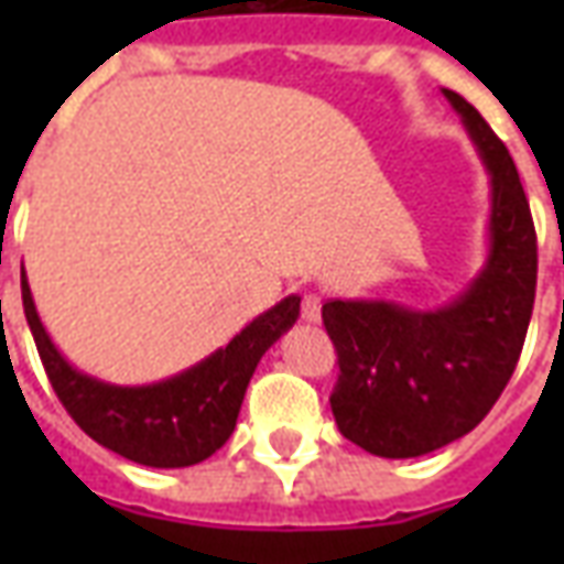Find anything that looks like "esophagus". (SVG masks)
I'll return each instance as SVG.
<instances>
[{"label": "esophagus", "mask_w": 564, "mask_h": 564, "mask_svg": "<svg viewBox=\"0 0 564 564\" xmlns=\"http://www.w3.org/2000/svg\"><path fill=\"white\" fill-rule=\"evenodd\" d=\"M319 317H323V302H319L317 293H307L305 299H302V319H307V323H319Z\"/></svg>", "instance_id": "obj_1"}]
</instances>
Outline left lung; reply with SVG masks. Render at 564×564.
<instances>
[{
  "instance_id": "1",
  "label": "left lung",
  "mask_w": 564,
  "mask_h": 564,
  "mask_svg": "<svg viewBox=\"0 0 564 564\" xmlns=\"http://www.w3.org/2000/svg\"><path fill=\"white\" fill-rule=\"evenodd\" d=\"M492 174L489 257L449 305H323L338 354L332 414L347 441L383 459H411L468 435L520 362L538 283V238L505 141L459 93L444 90Z\"/></svg>"
}]
</instances>
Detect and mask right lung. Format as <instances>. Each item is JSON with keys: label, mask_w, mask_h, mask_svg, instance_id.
<instances>
[{"label": "right lung", "mask_w": 564, "mask_h": 564, "mask_svg": "<svg viewBox=\"0 0 564 564\" xmlns=\"http://www.w3.org/2000/svg\"><path fill=\"white\" fill-rule=\"evenodd\" d=\"M23 314L47 380L68 416L123 459L150 468H186L229 441L259 359L299 317V295L259 314L232 341L193 368L148 387H115L72 368L35 314L26 274L20 278Z\"/></svg>", "instance_id": "1"}]
</instances>
